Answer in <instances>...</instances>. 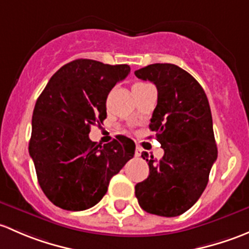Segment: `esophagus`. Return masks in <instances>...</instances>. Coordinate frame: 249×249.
<instances>
[{
	"label": "esophagus",
	"instance_id": "1",
	"mask_svg": "<svg viewBox=\"0 0 249 249\" xmlns=\"http://www.w3.org/2000/svg\"><path fill=\"white\" fill-rule=\"evenodd\" d=\"M142 147H140V146H137V147H135V157H140V156H142Z\"/></svg>",
	"mask_w": 249,
	"mask_h": 249
}]
</instances>
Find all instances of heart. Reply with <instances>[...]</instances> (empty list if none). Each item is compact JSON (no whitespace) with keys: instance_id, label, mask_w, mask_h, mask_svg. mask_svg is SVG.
<instances>
[{"instance_id":"b5f03b06","label":"heart","mask_w":249,"mask_h":249,"mask_svg":"<svg viewBox=\"0 0 249 249\" xmlns=\"http://www.w3.org/2000/svg\"><path fill=\"white\" fill-rule=\"evenodd\" d=\"M137 85H138V84H137Z\"/></svg>"}]
</instances>
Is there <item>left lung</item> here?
<instances>
[{
  "label": "left lung",
  "mask_w": 249,
  "mask_h": 249,
  "mask_svg": "<svg viewBox=\"0 0 249 249\" xmlns=\"http://www.w3.org/2000/svg\"><path fill=\"white\" fill-rule=\"evenodd\" d=\"M134 74L157 87L150 129L164 150L160 160L142 155L150 174L137 183L135 196L148 213L180 216L200 198L217 160L209 101L200 84L178 66L155 63Z\"/></svg>",
  "instance_id": "1"
}]
</instances>
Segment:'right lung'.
Listing matches in <instances>:
<instances>
[{
  "label": "right lung",
  "instance_id": "obj_1",
  "mask_svg": "<svg viewBox=\"0 0 249 249\" xmlns=\"http://www.w3.org/2000/svg\"><path fill=\"white\" fill-rule=\"evenodd\" d=\"M129 71L128 65L79 58L58 69L38 97L29 151L40 188L56 206H94L134 156L135 143L124 135L103 146L89 138L91 125L107 119L109 92Z\"/></svg>",
  "mask_w": 249,
  "mask_h": 249
}]
</instances>
